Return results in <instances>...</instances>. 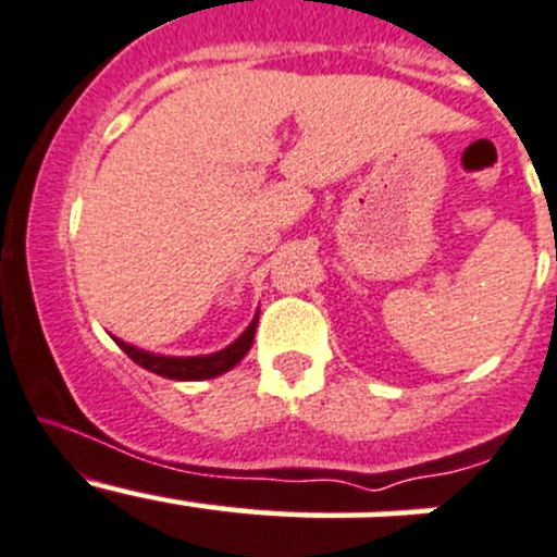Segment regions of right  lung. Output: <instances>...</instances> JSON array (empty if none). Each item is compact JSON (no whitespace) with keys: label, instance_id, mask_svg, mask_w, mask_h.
<instances>
[{"label":"right lung","instance_id":"right-lung-1","mask_svg":"<svg viewBox=\"0 0 557 557\" xmlns=\"http://www.w3.org/2000/svg\"><path fill=\"white\" fill-rule=\"evenodd\" d=\"M257 319H260V311L257 317L251 319L249 327L240 333L238 341L227 346L222 351H213V355H202V357H164V355H151V351H143L137 346L124 344L121 338H113L115 344L124 349V355L129 360H135L137 366L146 368V371L159 373L164 379H175V382H200V379H213L222 376L224 371L238 366L240 360L246 357V351L251 349V341H255V330H257Z\"/></svg>","mask_w":557,"mask_h":557}]
</instances>
